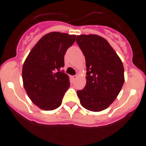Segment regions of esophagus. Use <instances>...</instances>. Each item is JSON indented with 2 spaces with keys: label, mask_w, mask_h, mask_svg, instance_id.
Masks as SVG:
<instances>
[{
  "label": "esophagus",
  "mask_w": 146,
  "mask_h": 146,
  "mask_svg": "<svg viewBox=\"0 0 146 146\" xmlns=\"http://www.w3.org/2000/svg\"><path fill=\"white\" fill-rule=\"evenodd\" d=\"M76 78H77V76H71V78L73 79V80H75V79H76Z\"/></svg>",
  "instance_id": "1"
}]
</instances>
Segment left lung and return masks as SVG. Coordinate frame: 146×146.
<instances>
[{
    "label": "left lung",
    "instance_id": "obj_1",
    "mask_svg": "<svg viewBox=\"0 0 146 146\" xmlns=\"http://www.w3.org/2000/svg\"><path fill=\"white\" fill-rule=\"evenodd\" d=\"M76 42L86 63V85L77 94L84 108L100 111L113 102L124 82V69L120 58L109 42L100 36L82 35Z\"/></svg>",
    "mask_w": 146,
    "mask_h": 146
}]
</instances>
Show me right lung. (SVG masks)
I'll list each match as a JSON object with an SVG mask.
<instances>
[{
    "mask_svg": "<svg viewBox=\"0 0 146 146\" xmlns=\"http://www.w3.org/2000/svg\"><path fill=\"white\" fill-rule=\"evenodd\" d=\"M76 35L50 32L41 38L27 56L23 67L24 88L29 99L42 110L58 108L70 87L64 55L76 41Z\"/></svg>",
    "mask_w": 146,
    "mask_h": 146,
    "instance_id": "1",
    "label": "right lung"
}]
</instances>
